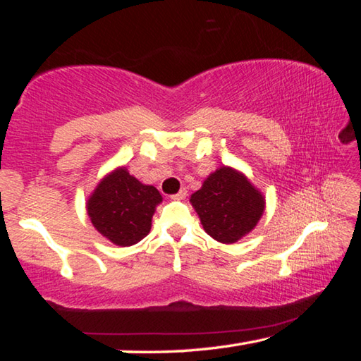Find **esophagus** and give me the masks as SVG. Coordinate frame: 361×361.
<instances>
[{
	"label": "esophagus",
	"mask_w": 361,
	"mask_h": 361,
	"mask_svg": "<svg viewBox=\"0 0 361 361\" xmlns=\"http://www.w3.org/2000/svg\"><path fill=\"white\" fill-rule=\"evenodd\" d=\"M186 195H188V191H186V189H180L178 192L172 195V199H175V200H183V199L186 197Z\"/></svg>",
	"instance_id": "obj_1"
}]
</instances>
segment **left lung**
Wrapping results in <instances>:
<instances>
[{
  "label": "left lung",
  "mask_w": 361,
  "mask_h": 361,
  "mask_svg": "<svg viewBox=\"0 0 361 361\" xmlns=\"http://www.w3.org/2000/svg\"><path fill=\"white\" fill-rule=\"evenodd\" d=\"M189 202L207 234L221 243H234L253 231L266 207L259 189L232 167H219L210 173Z\"/></svg>",
  "instance_id": "1"
}]
</instances>
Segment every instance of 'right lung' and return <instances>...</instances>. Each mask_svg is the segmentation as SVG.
Masks as SVG:
<instances>
[{"mask_svg": "<svg viewBox=\"0 0 361 361\" xmlns=\"http://www.w3.org/2000/svg\"><path fill=\"white\" fill-rule=\"evenodd\" d=\"M162 195L143 185L126 167L113 170L87 199V215L94 228L119 247H130L148 235L156 207Z\"/></svg>", "mask_w": 361, "mask_h": 361, "instance_id": "obj_1", "label": "right lung"}]
</instances>
